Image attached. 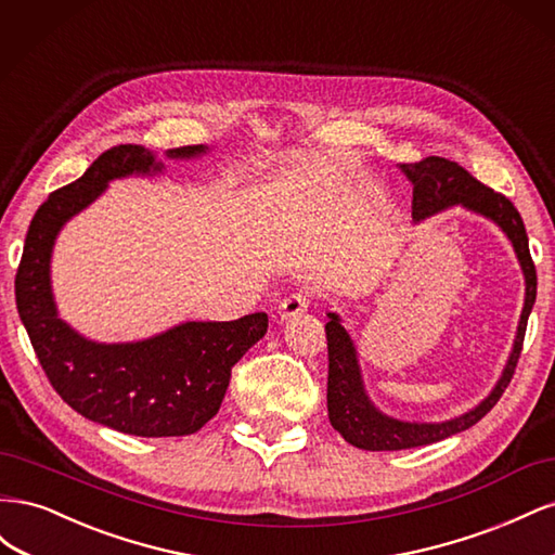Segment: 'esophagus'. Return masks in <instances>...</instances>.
Masks as SVG:
<instances>
[{
    "label": "esophagus",
    "mask_w": 555,
    "mask_h": 555,
    "mask_svg": "<svg viewBox=\"0 0 555 555\" xmlns=\"http://www.w3.org/2000/svg\"><path fill=\"white\" fill-rule=\"evenodd\" d=\"M308 308H310L308 294H304V292L292 294V296H287L280 304V319H282V322H289V319L308 312Z\"/></svg>",
    "instance_id": "obj_1"
}]
</instances>
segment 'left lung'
I'll return each instance as SVG.
<instances>
[{
	"mask_svg": "<svg viewBox=\"0 0 555 555\" xmlns=\"http://www.w3.org/2000/svg\"><path fill=\"white\" fill-rule=\"evenodd\" d=\"M398 169L412 182L414 224H422L424 220H430V217L459 206L467 212L493 222L502 233H505L518 259L520 273H524L526 296L524 310H520L518 317L512 351L498 382L493 384V389L489 391V396L481 398L473 410L444 418V422H408V418H398L382 412L371 400V396H367L354 338H351L343 317L338 312H328V422L349 444L365 451H400L440 442L444 438H451V435L473 428L481 416L489 414L500 400V396L505 393L507 384L514 375L516 361L520 357V347H524L526 338L528 317L532 312L537 296V273L528 249V233L518 210L507 196L483 188L477 178H473L463 169V166L444 157H426L424 162L416 164H398Z\"/></svg>",
	"mask_w": 555,
	"mask_h": 555,
	"instance_id": "left-lung-1",
	"label": "left lung"
}]
</instances>
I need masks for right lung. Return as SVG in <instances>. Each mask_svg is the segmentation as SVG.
Returning <instances> with one entry per match:
<instances>
[{
	"label": "right lung",
	"instance_id": "right-lung-1",
	"mask_svg": "<svg viewBox=\"0 0 555 555\" xmlns=\"http://www.w3.org/2000/svg\"><path fill=\"white\" fill-rule=\"evenodd\" d=\"M208 145L166 150L117 145L92 162L76 182L48 196L29 224L15 304L41 367L66 405L94 424L137 438H178L204 428L220 410L231 367L268 328V314L233 322H180L150 338L99 343L64 322L53 294V249L60 231L90 208L113 180L155 178L169 162H192Z\"/></svg>",
	"mask_w": 555,
	"mask_h": 555
}]
</instances>
